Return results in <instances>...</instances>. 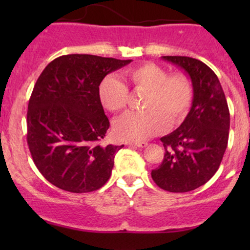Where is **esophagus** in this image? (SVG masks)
Masks as SVG:
<instances>
[{
  "instance_id": "obj_1",
  "label": "esophagus",
  "mask_w": 250,
  "mask_h": 250,
  "mask_svg": "<svg viewBox=\"0 0 250 250\" xmlns=\"http://www.w3.org/2000/svg\"><path fill=\"white\" fill-rule=\"evenodd\" d=\"M128 146H135V147H147L148 143L145 142V141H139V142H127Z\"/></svg>"
}]
</instances>
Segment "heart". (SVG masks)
<instances>
[{
	"mask_svg": "<svg viewBox=\"0 0 250 250\" xmlns=\"http://www.w3.org/2000/svg\"><path fill=\"white\" fill-rule=\"evenodd\" d=\"M137 93H146L142 100L145 111L127 113L114 123V133L127 141H142L160 134L170 125L185 121L194 100L190 79L183 73L168 74L153 62L130 68L125 73ZM99 99L111 113L123 110L128 103V88L115 75H108L99 85Z\"/></svg>",
	"mask_w": 250,
	"mask_h": 250,
	"instance_id": "1",
	"label": "heart"
}]
</instances>
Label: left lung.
Listing matches in <instances>:
<instances>
[{
  "instance_id": "left-lung-1",
  "label": "left lung",
  "mask_w": 250,
  "mask_h": 250,
  "mask_svg": "<svg viewBox=\"0 0 250 250\" xmlns=\"http://www.w3.org/2000/svg\"><path fill=\"white\" fill-rule=\"evenodd\" d=\"M190 76L194 100L176 130L161 137L165 157L151 177L160 188L186 193L208 182L219 169L228 145V103L221 83L207 64L187 56H162Z\"/></svg>"
}]
</instances>
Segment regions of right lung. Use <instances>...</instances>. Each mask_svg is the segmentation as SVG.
I'll list each match as a JSON object with an SVG mask.
<instances>
[{
  "mask_svg": "<svg viewBox=\"0 0 250 250\" xmlns=\"http://www.w3.org/2000/svg\"><path fill=\"white\" fill-rule=\"evenodd\" d=\"M130 62L70 54L51 61L39 76L28 103L27 142L40 173L55 187L90 193L109 180L123 146L101 143L110 123L99 85Z\"/></svg>",
  "mask_w": 250,
  "mask_h": 250,
  "instance_id": "obj_1",
  "label": "right lung"
}]
</instances>
